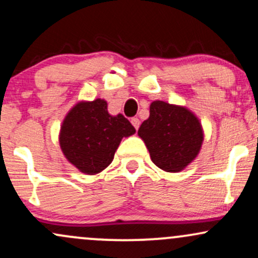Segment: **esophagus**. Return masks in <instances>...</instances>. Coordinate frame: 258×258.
Segmentation results:
<instances>
[{
	"label": "esophagus",
	"mask_w": 258,
	"mask_h": 258,
	"mask_svg": "<svg viewBox=\"0 0 258 258\" xmlns=\"http://www.w3.org/2000/svg\"><path fill=\"white\" fill-rule=\"evenodd\" d=\"M131 123L136 130H138L139 125H141V121H139V119H137V117H133V119H131Z\"/></svg>",
	"instance_id": "obj_1"
}]
</instances>
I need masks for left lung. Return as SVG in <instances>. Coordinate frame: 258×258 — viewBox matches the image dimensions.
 <instances>
[{
	"label": "left lung",
	"mask_w": 258,
	"mask_h": 258,
	"mask_svg": "<svg viewBox=\"0 0 258 258\" xmlns=\"http://www.w3.org/2000/svg\"><path fill=\"white\" fill-rule=\"evenodd\" d=\"M152 161L166 172H179L199 154L204 131L199 119L185 106L154 100L150 115L138 130Z\"/></svg>",
	"instance_id": "left-lung-1"
}]
</instances>
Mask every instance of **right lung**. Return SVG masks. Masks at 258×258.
Listing matches in <instances>:
<instances>
[{"instance_id":"1","label":"right lung","mask_w":258,"mask_h":258,"mask_svg":"<svg viewBox=\"0 0 258 258\" xmlns=\"http://www.w3.org/2000/svg\"><path fill=\"white\" fill-rule=\"evenodd\" d=\"M135 133V127L122 114H109L106 100H81L64 117L59 146L80 172L96 174L111 164L121 139Z\"/></svg>"}]
</instances>
